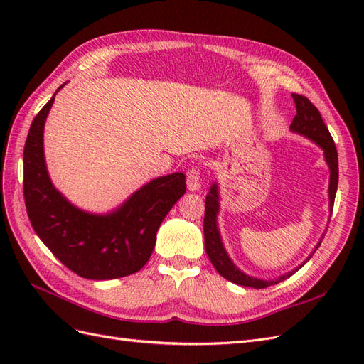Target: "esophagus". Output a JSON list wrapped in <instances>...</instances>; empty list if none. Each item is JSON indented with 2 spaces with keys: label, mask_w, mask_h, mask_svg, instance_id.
I'll return each instance as SVG.
<instances>
[{
  "label": "esophagus",
  "mask_w": 364,
  "mask_h": 364,
  "mask_svg": "<svg viewBox=\"0 0 364 364\" xmlns=\"http://www.w3.org/2000/svg\"><path fill=\"white\" fill-rule=\"evenodd\" d=\"M200 168L199 167H191L186 171V186H188L190 191L200 190Z\"/></svg>",
  "instance_id": "esophagus-1"
}]
</instances>
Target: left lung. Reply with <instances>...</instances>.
I'll use <instances>...</instances> for the list:
<instances>
[{"instance_id": "left-lung-1", "label": "left lung", "mask_w": 364, "mask_h": 364, "mask_svg": "<svg viewBox=\"0 0 364 364\" xmlns=\"http://www.w3.org/2000/svg\"><path fill=\"white\" fill-rule=\"evenodd\" d=\"M293 100L296 105V115L293 118V123L290 129L296 134H301L306 138H310L314 141L316 144L323 149L325 153V159L329 167V211L333 213L334 208V199H336V193H337V183H338V156H337V149L334 144V139L329 134L328 127L325 126L321 112L317 111V107L308 100L306 97L301 94H291ZM218 186L217 183H213L211 190L206 194V202H205V218H203V232H205V249L209 259H211L213 266L215 270L222 274L223 278L228 281L238 284V285H245V287H252V289H266L270 287V285L278 284L284 279L290 278L291 274L297 270L294 269L293 272H289L282 274L278 279H270V281H264L258 278H252L249 274L241 272L235 264L230 261L229 255L226 253L222 238H220V232L217 228V214H218ZM323 238V237H322ZM321 246L318 243L316 249ZM316 252V250H314ZM313 252V253H314ZM311 253V255H313ZM310 255V258H311ZM302 267V266H301Z\"/></svg>"}]
</instances>
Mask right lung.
Instances as JSON below:
<instances>
[{
	"instance_id": "1",
	"label": "right lung",
	"mask_w": 364,
	"mask_h": 364,
	"mask_svg": "<svg viewBox=\"0 0 364 364\" xmlns=\"http://www.w3.org/2000/svg\"><path fill=\"white\" fill-rule=\"evenodd\" d=\"M54 95L33 119L24 146L30 223L53 255L82 278L103 281L136 273L151 255L162 220L186 190L185 174L150 181L111 214L75 208L53 186L43 158V126Z\"/></svg>"
}]
</instances>
